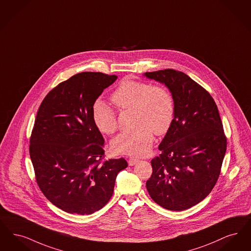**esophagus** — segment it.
<instances>
[{
	"label": "esophagus",
	"mask_w": 251,
	"mask_h": 251,
	"mask_svg": "<svg viewBox=\"0 0 251 251\" xmlns=\"http://www.w3.org/2000/svg\"><path fill=\"white\" fill-rule=\"evenodd\" d=\"M140 160L138 158H134V157H131L128 159V165L129 166H134L135 164L138 163Z\"/></svg>",
	"instance_id": "obj_1"
}]
</instances>
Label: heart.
Wrapping results in <instances>:
<instances>
[{
	"label": "heart",
	"mask_w": 251,
	"mask_h": 251,
	"mask_svg": "<svg viewBox=\"0 0 251 251\" xmlns=\"http://www.w3.org/2000/svg\"><path fill=\"white\" fill-rule=\"evenodd\" d=\"M119 109H134L135 129L122 132L111 142L115 153L142 155L152 147L153 133L165 135L175 120V99L172 93L161 85H151L142 80L126 77L111 95ZM93 119L98 130L112 134L117 129L114 110L105 102H98Z\"/></svg>",
	"instance_id": "1"
}]
</instances>
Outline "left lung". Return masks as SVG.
Segmentation results:
<instances>
[{
    "label": "left lung",
    "instance_id": "8db88e82",
    "mask_svg": "<svg viewBox=\"0 0 251 251\" xmlns=\"http://www.w3.org/2000/svg\"><path fill=\"white\" fill-rule=\"evenodd\" d=\"M170 90L175 120L152 159L153 174L146 188L165 209L183 211L201 202L218 181L227 149L218 107L204 88L181 71L146 72Z\"/></svg>",
    "mask_w": 251,
    "mask_h": 251
}]
</instances>
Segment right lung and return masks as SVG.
Instances as JSON below:
<instances>
[{"mask_svg": "<svg viewBox=\"0 0 251 251\" xmlns=\"http://www.w3.org/2000/svg\"><path fill=\"white\" fill-rule=\"evenodd\" d=\"M117 76L81 72L44 98L30 139L37 185L46 198L69 214L91 215L112 196L124 158L101 161L104 139L93 119L94 104Z\"/></svg>", "mask_w": 251, "mask_h": 251, "instance_id": "obj_1", "label": "right lung"}]
</instances>
